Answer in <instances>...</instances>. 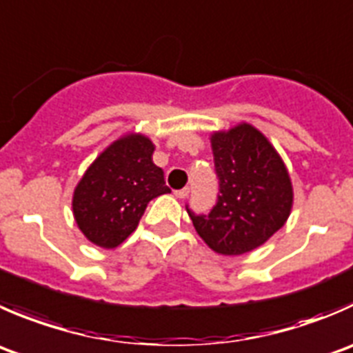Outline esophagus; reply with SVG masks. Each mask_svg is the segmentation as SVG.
I'll return each instance as SVG.
<instances>
[{"label":"esophagus","mask_w":353,"mask_h":353,"mask_svg":"<svg viewBox=\"0 0 353 353\" xmlns=\"http://www.w3.org/2000/svg\"><path fill=\"white\" fill-rule=\"evenodd\" d=\"M174 194H176L177 198H181V200H184V198H188V194H190V188H183V190L179 191H174Z\"/></svg>","instance_id":"34e87169"}]
</instances>
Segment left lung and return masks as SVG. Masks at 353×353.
Listing matches in <instances>:
<instances>
[{"instance_id": "1", "label": "left lung", "mask_w": 353, "mask_h": 353, "mask_svg": "<svg viewBox=\"0 0 353 353\" xmlns=\"http://www.w3.org/2000/svg\"><path fill=\"white\" fill-rule=\"evenodd\" d=\"M219 198L208 215L188 208L200 238L221 255L259 248L292 214L293 186L278 150L252 124L210 136Z\"/></svg>"}]
</instances>
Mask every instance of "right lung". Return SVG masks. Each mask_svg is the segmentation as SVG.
I'll use <instances>...</instances> for the list:
<instances>
[{"mask_svg":"<svg viewBox=\"0 0 353 353\" xmlns=\"http://www.w3.org/2000/svg\"><path fill=\"white\" fill-rule=\"evenodd\" d=\"M155 145L129 132L108 145L88 167L72 196L77 228L93 245L115 248L136 231L150 200L170 193L153 163Z\"/></svg>","mask_w":353,"mask_h":353,"instance_id":"obj_1","label":"right lung"}]
</instances>
